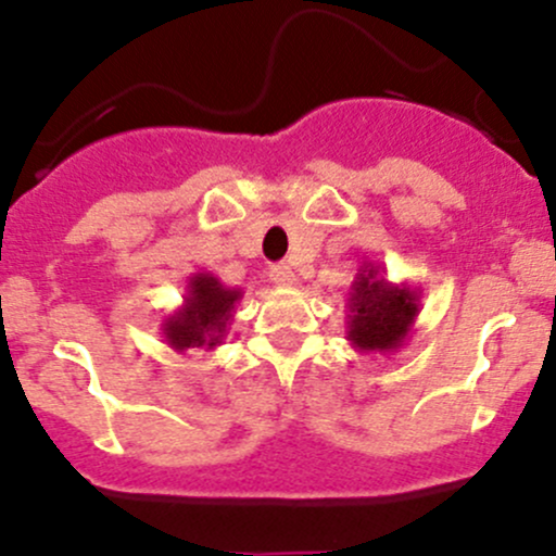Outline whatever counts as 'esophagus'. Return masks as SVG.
Instances as JSON below:
<instances>
[{
  "instance_id": "1",
  "label": "esophagus",
  "mask_w": 556,
  "mask_h": 556,
  "mask_svg": "<svg viewBox=\"0 0 556 556\" xmlns=\"http://www.w3.org/2000/svg\"><path fill=\"white\" fill-rule=\"evenodd\" d=\"M271 282L282 285V288H290V285H295V271H292L288 264L271 266Z\"/></svg>"
}]
</instances>
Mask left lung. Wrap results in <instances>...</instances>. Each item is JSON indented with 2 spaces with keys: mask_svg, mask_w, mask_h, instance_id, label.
Returning <instances> with one entry per match:
<instances>
[{
  "mask_svg": "<svg viewBox=\"0 0 556 556\" xmlns=\"http://www.w3.org/2000/svg\"><path fill=\"white\" fill-rule=\"evenodd\" d=\"M345 340L358 353H395L412 338L422 311V290L388 282L380 266L362 264L348 290Z\"/></svg>",
  "mask_w": 556,
  "mask_h": 556,
  "instance_id": "left-lung-1",
  "label": "left lung"
}]
</instances>
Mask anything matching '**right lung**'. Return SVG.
Wrapping results in <instances>:
<instances>
[{
  "mask_svg": "<svg viewBox=\"0 0 556 556\" xmlns=\"http://www.w3.org/2000/svg\"><path fill=\"white\" fill-rule=\"evenodd\" d=\"M242 301L240 288H227L208 271H198L187 279L185 301L163 319L161 334L176 353L216 351L227 340L231 319Z\"/></svg>",
  "mask_w": 556,
  "mask_h": 556,
  "instance_id": "add662e5",
  "label": "right lung"
}]
</instances>
